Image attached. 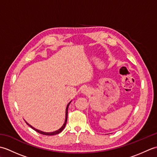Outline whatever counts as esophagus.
Instances as JSON below:
<instances>
[{
	"instance_id": "1",
	"label": "esophagus",
	"mask_w": 157,
	"mask_h": 157,
	"mask_svg": "<svg viewBox=\"0 0 157 157\" xmlns=\"http://www.w3.org/2000/svg\"><path fill=\"white\" fill-rule=\"evenodd\" d=\"M90 92H91L90 90V88H88L87 87H85L82 90V93L83 94L86 95V96H88V94H90Z\"/></svg>"
}]
</instances>
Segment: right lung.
<instances>
[{
	"instance_id": "right-lung-1",
	"label": "right lung",
	"mask_w": 157,
	"mask_h": 157,
	"mask_svg": "<svg viewBox=\"0 0 157 157\" xmlns=\"http://www.w3.org/2000/svg\"><path fill=\"white\" fill-rule=\"evenodd\" d=\"M71 102V101H70L68 104H67V107H66V109H65V122H64V123H63V125H62V127L61 128H59L58 130H56V131H55V132H42V131H41V130H39V129H36L35 128H34V127H32L31 125H29L28 123H27L26 122V123H27V124L29 126V127H31V128L33 129H34L35 131H36L37 132H38V133H40V134H43V135H46V136H53V135H56V134H59V133H61L63 130V129L65 128V125H66V123H67V113H68V108H69V105H70V103Z\"/></svg>"
}]
</instances>
